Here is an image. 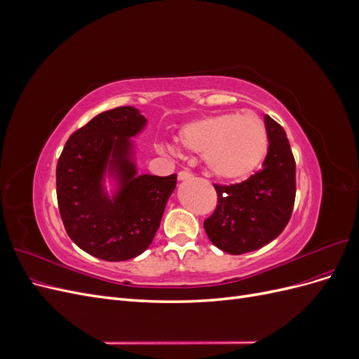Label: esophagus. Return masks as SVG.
Wrapping results in <instances>:
<instances>
[{"label":"esophagus","mask_w":359,"mask_h":359,"mask_svg":"<svg viewBox=\"0 0 359 359\" xmlns=\"http://www.w3.org/2000/svg\"><path fill=\"white\" fill-rule=\"evenodd\" d=\"M190 178H193V173L189 172V170H181L178 173V180H181V181H186V180H190Z\"/></svg>","instance_id":"1"}]
</instances>
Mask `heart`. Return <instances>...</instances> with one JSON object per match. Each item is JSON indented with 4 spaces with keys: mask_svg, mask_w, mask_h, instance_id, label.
Segmentation results:
<instances>
[{
    "mask_svg": "<svg viewBox=\"0 0 359 359\" xmlns=\"http://www.w3.org/2000/svg\"><path fill=\"white\" fill-rule=\"evenodd\" d=\"M177 140L189 153L202 154L206 170L226 181L252 175L262 165L269 147L262 119L238 114L194 119L180 130Z\"/></svg>",
    "mask_w": 359,
    "mask_h": 359,
    "instance_id": "1",
    "label": "heart"
}]
</instances>
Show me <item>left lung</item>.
<instances>
[{
	"mask_svg": "<svg viewBox=\"0 0 359 359\" xmlns=\"http://www.w3.org/2000/svg\"><path fill=\"white\" fill-rule=\"evenodd\" d=\"M269 136L262 169L248 180L214 184L217 206L203 222L211 243L229 255H244L266 245L283 232L295 203L297 178L285 128L265 115Z\"/></svg>",
	"mask_w": 359,
	"mask_h": 359,
	"instance_id": "left-lung-1",
	"label": "left lung"
}]
</instances>
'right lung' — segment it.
<instances>
[{"mask_svg":"<svg viewBox=\"0 0 359 359\" xmlns=\"http://www.w3.org/2000/svg\"><path fill=\"white\" fill-rule=\"evenodd\" d=\"M145 124L133 106L102 112L76 130L58 158L57 199L66 232L83 252L109 262L145 252L177 186V173L136 175L128 137ZM106 170L120 184L112 200L102 189Z\"/></svg>","mask_w":359,"mask_h":359,"instance_id":"1","label":"right lung"}]
</instances>
